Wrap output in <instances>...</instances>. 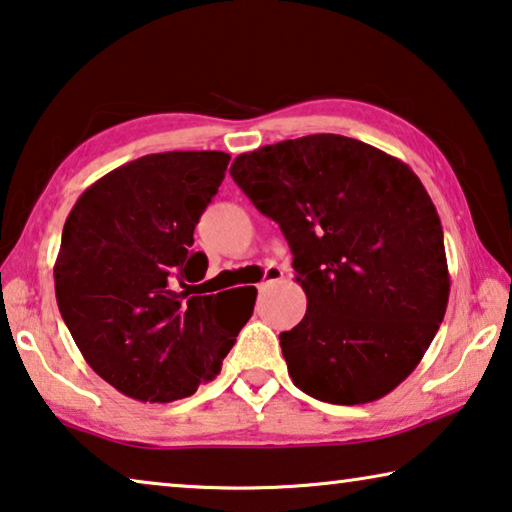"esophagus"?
I'll return each mask as SVG.
<instances>
[{
  "instance_id": "1",
  "label": "esophagus",
  "mask_w": 512,
  "mask_h": 512,
  "mask_svg": "<svg viewBox=\"0 0 512 512\" xmlns=\"http://www.w3.org/2000/svg\"><path fill=\"white\" fill-rule=\"evenodd\" d=\"M279 279H283V270H281L279 265H270V267H267V270H265V279H263V283H261V286H258V288H261V290L270 288L272 283H276Z\"/></svg>"
}]
</instances>
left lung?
<instances>
[{"label": "left lung", "mask_w": 512, "mask_h": 512, "mask_svg": "<svg viewBox=\"0 0 512 512\" xmlns=\"http://www.w3.org/2000/svg\"><path fill=\"white\" fill-rule=\"evenodd\" d=\"M231 177L281 226L304 320L279 335L292 383L356 406L415 370L449 301L445 236L422 181L365 142L315 133L240 154Z\"/></svg>", "instance_id": "obj_1"}]
</instances>
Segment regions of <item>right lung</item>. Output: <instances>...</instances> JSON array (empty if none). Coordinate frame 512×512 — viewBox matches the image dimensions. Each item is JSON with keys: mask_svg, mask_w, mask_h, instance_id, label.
<instances>
[{"mask_svg": "<svg viewBox=\"0 0 512 512\" xmlns=\"http://www.w3.org/2000/svg\"><path fill=\"white\" fill-rule=\"evenodd\" d=\"M229 161L224 152L142 156L92 183L67 215L58 311L86 363L131 399L195 395L254 313L256 288L197 297L177 288L204 279L208 258L192 233Z\"/></svg>", "mask_w": 512, "mask_h": 512, "instance_id": "add662e5", "label": "right lung"}]
</instances>
